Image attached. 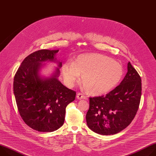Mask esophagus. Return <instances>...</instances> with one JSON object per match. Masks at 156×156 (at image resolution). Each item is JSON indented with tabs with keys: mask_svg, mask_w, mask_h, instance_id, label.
I'll return each instance as SVG.
<instances>
[{
	"mask_svg": "<svg viewBox=\"0 0 156 156\" xmlns=\"http://www.w3.org/2000/svg\"><path fill=\"white\" fill-rule=\"evenodd\" d=\"M76 98L78 99V100H81V99H83V98H85L86 97H84V95L81 93H77V95H76Z\"/></svg>",
	"mask_w": 156,
	"mask_h": 156,
	"instance_id": "1",
	"label": "esophagus"
}]
</instances>
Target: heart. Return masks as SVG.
<instances>
[{
    "mask_svg": "<svg viewBox=\"0 0 156 156\" xmlns=\"http://www.w3.org/2000/svg\"><path fill=\"white\" fill-rule=\"evenodd\" d=\"M62 69L69 87L73 86L81 75L84 90L94 96L108 93L115 88L124 74L119 62L99 53L81 54L74 62L65 63Z\"/></svg>",
    "mask_w": 156,
    "mask_h": 156,
    "instance_id": "1",
    "label": "heart"
}]
</instances>
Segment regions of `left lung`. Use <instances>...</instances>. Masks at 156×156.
Segmentation results:
<instances>
[{
    "label": "left lung",
    "mask_w": 156,
    "mask_h": 156,
    "mask_svg": "<svg viewBox=\"0 0 156 156\" xmlns=\"http://www.w3.org/2000/svg\"><path fill=\"white\" fill-rule=\"evenodd\" d=\"M141 90L140 76L129 62L120 84L105 96L90 98L86 116L89 128L102 135L115 134L124 129L136 115Z\"/></svg>",
    "instance_id": "8db88e82"
}]
</instances>
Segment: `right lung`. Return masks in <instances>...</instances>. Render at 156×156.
Instances as JSON below:
<instances>
[{
    "instance_id": "obj_1",
    "label": "right lung",
    "mask_w": 156,
    "mask_h": 156,
    "mask_svg": "<svg viewBox=\"0 0 156 156\" xmlns=\"http://www.w3.org/2000/svg\"><path fill=\"white\" fill-rule=\"evenodd\" d=\"M57 50H40L23 60L13 79V93L19 114L27 125L40 132H53L63 124L67 105L76 92L58 80L59 68L50 78H41V62H55ZM59 68L62 63L58 64Z\"/></svg>"
}]
</instances>
